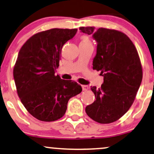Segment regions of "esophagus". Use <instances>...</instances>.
I'll list each match as a JSON object with an SVG mask.
<instances>
[{
	"instance_id": "34e87169",
	"label": "esophagus",
	"mask_w": 154,
	"mask_h": 154,
	"mask_svg": "<svg viewBox=\"0 0 154 154\" xmlns=\"http://www.w3.org/2000/svg\"><path fill=\"white\" fill-rule=\"evenodd\" d=\"M82 87L83 91H87L88 89V86L87 85H82Z\"/></svg>"
}]
</instances>
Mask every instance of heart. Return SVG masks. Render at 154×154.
I'll return each instance as SVG.
<instances>
[{
  "label": "heart",
  "instance_id": "1",
  "mask_svg": "<svg viewBox=\"0 0 154 154\" xmlns=\"http://www.w3.org/2000/svg\"><path fill=\"white\" fill-rule=\"evenodd\" d=\"M81 43H83V44H91L89 39L86 36H84L83 38H82V41Z\"/></svg>",
  "mask_w": 154,
  "mask_h": 154
}]
</instances>
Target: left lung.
I'll return each mask as SVG.
<instances>
[{
    "mask_svg": "<svg viewBox=\"0 0 154 154\" xmlns=\"http://www.w3.org/2000/svg\"><path fill=\"white\" fill-rule=\"evenodd\" d=\"M83 33L92 35L97 42L93 69L100 70L101 87L93 86L95 100L86 112L100 123L117 121L133 103L142 79L141 62L135 45L128 37L116 30L80 27Z\"/></svg>",
    "mask_w": 154,
    "mask_h": 154,
    "instance_id": "1",
    "label": "left lung"
}]
</instances>
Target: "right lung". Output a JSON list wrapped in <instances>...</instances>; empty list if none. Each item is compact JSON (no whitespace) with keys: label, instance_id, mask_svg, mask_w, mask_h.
I'll list each match as a JSON object with an SVG mask.
<instances>
[{"label":"right lung","instance_id":"add662e5","mask_svg":"<svg viewBox=\"0 0 154 154\" xmlns=\"http://www.w3.org/2000/svg\"><path fill=\"white\" fill-rule=\"evenodd\" d=\"M77 31L52 29L40 32L31 37L19 51L13 70L17 94L37 119H59L66 113L69 100L82 92L77 82L55 75L62 47Z\"/></svg>","mask_w":154,"mask_h":154}]
</instances>
